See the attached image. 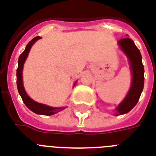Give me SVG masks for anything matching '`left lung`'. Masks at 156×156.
Wrapping results in <instances>:
<instances>
[{
    "mask_svg": "<svg viewBox=\"0 0 156 156\" xmlns=\"http://www.w3.org/2000/svg\"><path fill=\"white\" fill-rule=\"evenodd\" d=\"M119 47L129 60L130 67L132 74V85L125 99L119 104L116 110L117 115L128 113L135 107L140 99L144 87V66L140 50L136 48L134 42L129 38H122L118 41Z\"/></svg>",
    "mask_w": 156,
    "mask_h": 156,
    "instance_id": "left-lung-1",
    "label": "left lung"
}]
</instances>
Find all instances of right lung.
Masks as SVG:
<instances>
[{
	"label": "right lung",
	"mask_w": 156,
	"mask_h": 156,
	"mask_svg": "<svg viewBox=\"0 0 156 156\" xmlns=\"http://www.w3.org/2000/svg\"><path fill=\"white\" fill-rule=\"evenodd\" d=\"M41 37L38 36V37H35L34 38H33L32 40L30 41L28 44H27L26 48L24 49V51L22 52L19 57L18 60V68L16 71V77H17V88H18V91L20 95L22 98V100L24 103V105H26L27 108H29L32 112L37 113V114H40V115H46V116H51L53 115L55 113H58L61 110L66 108H54V107H50L46 105H43V104H39L38 102L33 100L31 98H29V95L27 94L25 90H24V85H23V66H24V63L26 60L27 57L29 55V52L30 51L31 47L33 46V44L38 39H40ZM76 85V83L74 84V86Z\"/></svg>",
	"instance_id": "1"
}]
</instances>
